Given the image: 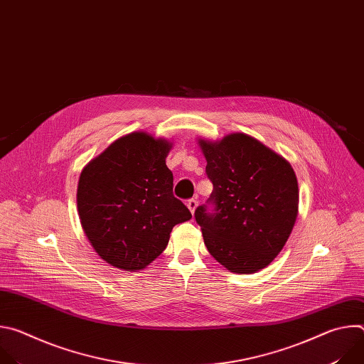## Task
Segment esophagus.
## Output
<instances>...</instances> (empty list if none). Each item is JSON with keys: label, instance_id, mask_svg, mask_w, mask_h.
Segmentation results:
<instances>
[{"label": "esophagus", "instance_id": "34e87169", "mask_svg": "<svg viewBox=\"0 0 364 364\" xmlns=\"http://www.w3.org/2000/svg\"><path fill=\"white\" fill-rule=\"evenodd\" d=\"M197 198H190V200H187V207H188V210L191 212V213H194V210H196V207H197Z\"/></svg>", "mask_w": 364, "mask_h": 364}]
</instances>
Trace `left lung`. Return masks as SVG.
Segmentation results:
<instances>
[{"label": "left lung", "instance_id": "8db88e82", "mask_svg": "<svg viewBox=\"0 0 364 364\" xmlns=\"http://www.w3.org/2000/svg\"><path fill=\"white\" fill-rule=\"evenodd\" d=\"M198 142L213 184L207 204L194 212L207 250L235 274L268 267L289 237L298 213V183L291 164L246 134Z\"/></svg>", "mask_w": 364, "mask_h": 364}]
</instances>
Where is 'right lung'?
<instances>
[{"mask_svg": "<svg viewBox=\"0 0 364 364\" xmlns=\"http://www.w3.org/2000/svg\"><path fill=\"white\" fill-rule=\"evenodd\" d=\"M171 144L132 132L82 171L77 212L96 253L112 267L138 271L166 249L173 228L191 219L173 194L166 164Z\"/></svg>", "mask_w": 364, "mask_h": 364, "instance_id": "add662e5", "label": "right lung"}]
</instances>
